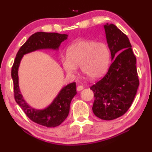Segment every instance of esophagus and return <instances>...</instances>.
Returning a JSON list of instances; mask_svg holds the SVG:
<instances>
[{"label":"esophagus","instance_id":"obj_1","mask_svg":"<svg viewBox=\"0 0 152 152\" xmlns=\"http://www.w3.org/2000/svg\"><path fill=\"white\" fill-rule=\"evenodd\" d=\"M83 88H84V87L83 86H78L76 88V90H77L78 91H81L83 90Z\"/></svg>","mask_w":152,"mask_h":152}]
</instances>
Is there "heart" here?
I'll use <instances>...</instances> for the list:
<instances>
[{"label": "heart", "instance_id": "obj_1", "mask_svg": "<svg viewBox=\"0 0 152 152\" xmlns=\"http://www.w3.org/2000/svg\"><path fill=\"white\" fill-rule=\"evenodd\" d=\"M110 58V53L105 44L81 39L68 47L66 57L61 59V65L69 76L77 74L78 66H80L83 74L91 79L96 80L106 73Z\"/></svg>", "mask_w": 152, "mask_h": 152}]
</instances>
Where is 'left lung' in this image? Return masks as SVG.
Wrapping results in <instances>:
<instances>
[{"instance_id":"obj_1","label":"left lung","mask_w":152,"mask_h":152,"mask_svg":"<svg viewBox=\"0 0 152 152\" xmlns=\"http://www.w3.org/2000/svg\"><path fill=\"white\" fill-rule=\"evenodd\" d=\"M103 27L113 61L105 76L91 87L95 97L92 110L100 119L112 120L128 110L140 83L128 37L113 24Z\"/></svg>"}]
</instances>
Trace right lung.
Segmentation results:
<instances>
[{"instance_id": "obj_1", "label": "right lung", "mask_w": 152, "mask_h": 152, "mask_svg": "<svg viewBox=\"0 0 152 152\" xmlns=\"http://www.w3.org/2000/svg\"><path fill=\"white\" fill-rule=\"evenodd\" d=\"M68 38V34L56 32H38L31 35L17 53L12 65L11 76L13 81L14 96L16 103L20 106L25 115L32 121L47 127L58 126L68 117L71 100L76 94V83H69L62 88L50 105L39 110L32 107L24 99L19 87L18 69L25 54L39 50H58L62 42Z\"/></svg>"}]
</instances>
